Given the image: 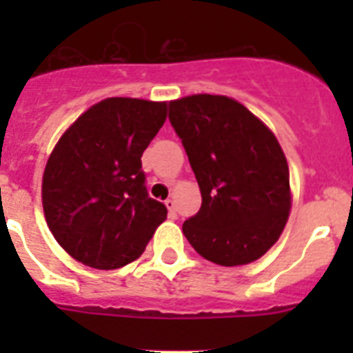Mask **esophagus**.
<instances>
[{
    "mask_svg": "<svg viewBox=\"0 0 353 353\" xmlns=\"http://www.w3.org/2000/svg\"><path fill=\"white\" fill-rule=\"evenodd\" d=\"M166 209H168V212H170L172 216H176V201H174V198H168L165 201Z\"/></svg>",
    "mask_w": 353,
    "mask_h": 353,
    "instance_id": "esophagus-1",
    "label": "esophagus"
}]
</instances>
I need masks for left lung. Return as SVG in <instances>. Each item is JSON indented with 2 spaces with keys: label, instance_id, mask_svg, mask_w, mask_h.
<instances>
[{
  "label": "left lung",
  "instance_id": "obj_1",
  "mask_svg": "<svg viewBox=\"0 0 353 353\" xmlns=\"http://www.w3.org/2000/svg\"><path fill=\"white\" fill-rule=\"evenodd\" d=\"M168 108L201 190V209L183 223V234L210 262H254L279 240L291 209L279 141L229 97L192 95Z\"/></svg>",
  "mask_w": 353,
  "mask_h": 353
}]
</instances>
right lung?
Returning <instances> with one entry per match:
<instances>
[{
    "mask_svg": "<svg viewBox=\"0 0 353 353\" xmlns=\"http://www.w3.org/2000/svg\"><path fill=\"white\" fill-rule=\"evenodd\" d=\"M166 121V102L113 97L91 106L52 150L41 183L47 225L95 269L143 254L166 207L146 190L143 152Z\"/></svg>",
    "mask_w": 353,
    "mask_h": 353,
    "instance_id": "right-lung-1",
    "label": "right lung"
}]
</instances>
